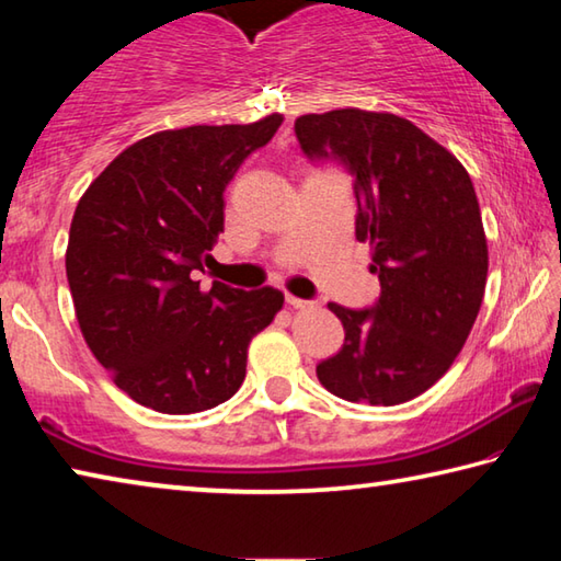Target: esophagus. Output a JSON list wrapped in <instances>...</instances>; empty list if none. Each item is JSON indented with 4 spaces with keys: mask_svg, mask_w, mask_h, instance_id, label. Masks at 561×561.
I'll use <instances>...</instances> for the list:
<instances>
[{
    "mask_svg": "<svg viewBox=\"0 0 561 561\" xmlns=\"http://www.w3.org/2000/svg\"><path fill=\"white\" fill-rule=\"evenodd\" d=\"M289 304V307H294V309H311L314 307V301L311 299H299V297H291V294H287V299H284Z\"/></svg>",
    "mask_w": 561,
    "mask_h": 561,
    "instance_id": "1",
    "label": "esophagus"
}]
</instances>
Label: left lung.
<instances>
[{
    "mask_svg": "<svg viewBox=\"0 0 561 561\" xmlns=\"http://www.w3.org/2000/svg\"><path fill=\"white\" fill-rule=\"evenodd\" d=\"M311 163H339L356 197V240L374 244L381 294L364 309L329 304L344 346L317 366L344 401L396 405L438 381L478 319L488 242L472 180L411 121L341 108L294 121Z\"/></svg>",
    "mask_w": 561,
    "mask_h": 561,
    "instance_id": "1",
    "label": "left lung"
}]
</instances>
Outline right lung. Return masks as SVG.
Here are the masks:
<instances>
[{
    "instance_id": "right-lung-1",
    "label": "right lung",
    "mask_w": 561,
    "mask_h": 561,
    "mask_svg": "<svg viewBox=\"0 0 561 561\" xmlns=\"http://www.w3.org/2000/svg\"><path fill=\"white\" fill-rule=\"evenodd\" d=\"M282 116L148 136L113 160L76 205L66 277L99 364L133 401L201 413L237 393L247 346L282 309V291L201 289L225 227V187Z\"/></svg>"
}]
</instances>
